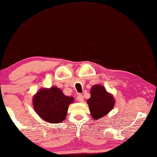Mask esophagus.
<instances>
[{
	"label": "esophagus",
	"instance_id": "esophagus-1",
	"mask_svg": "<svg viewBox=\"0 0 157 157\" xmlns=\"http://www.w3.org/2000/svg\"><path fill=\"white\" fill-rule=\"evenodd\" d=\"M76 99H77V101H78V102H83V96L82 95H77V97H76Z\"/></svg>",
	"mask_w": 157,
	"mask_h": 157
}]
</instances>
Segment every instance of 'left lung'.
<instances>
[{
    "label": "left lung",
    "instance_id": "8db88e82",
    "mask_svg": "<svg viewBox=\"0 0 157 157\" xmlns=\"http://www.w3.org/2000/svg\"><path fill=\"white\" fill-rule=\"evenodd\" d=\"M90 112L94 120L101 119L112 110L115 99L101 85H94L90 90V98L87 101Z\"/></svg>",
    "mask_w": 157,
    "mask_h": 157
}]
</instances>
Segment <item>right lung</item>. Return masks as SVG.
<instances>
[{
	"mask_svg": "<svg viewBox=\"0 0 157 157\" xmlns=\"http://www.w3.org/2000/svg\"><path fill=\"white\" fill-rule=\"evenodd\" d=\"M56 86L42 88L33 97V106L37 115L45 121L59 123L67 117L68 108L74 102Z\"/></svg>",
	"mask_w": 157,
	"mask_h": 157,
	"instance_id": "1",
	"label": "right lung"
}]
</instances>
